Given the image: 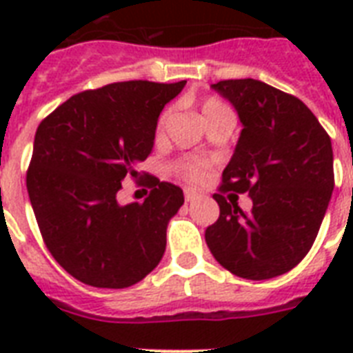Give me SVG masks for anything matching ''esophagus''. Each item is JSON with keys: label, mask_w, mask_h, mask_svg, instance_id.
<instances>
[{"label": "esophagus", "mask_w": 353, "mask_h": 353, "mask_svg": "<svg viewBox=\"0 0 353 353\" xmlns=\"http://www.w3.org/2000/svg\"><path fill=\"white\" fill-rule=\"evenodd\" d=\"M198 198H199L198 190H194V188H185V199H187V203H194Z\"/></svg>", "instance_id": "obj_1"}]
</instances>
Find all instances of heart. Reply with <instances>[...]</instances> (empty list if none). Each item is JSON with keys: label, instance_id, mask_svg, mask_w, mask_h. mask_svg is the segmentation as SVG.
<instances>
[{"label": "heart", "instance_id": "heart-1", "mask_svg": "<svg viewBox=\"0 0 353 353\" xmlns=\"http://www.w3.org/2000/svg\"><path fill=\"white\" fill-rule=\"evenodd\" d=\"M231 112L229 108L223 104V102L216 101V99H209V101L203 102V106H201V115H203V121H209L214 115H220V113H227ZM163 122H165V117L161 119V126H163ZM183 172H185V176L188 179H192V181H201L205 176V166L201 163H187V165L183 166Z\"/></svg>", "mask_w": 353, "mask_h": 353}]
</instances>
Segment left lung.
I'll return each instance as SVG.
<instances>
[{"instance_id":"obj_1","label":"left lung","mask_w":353,"mask_h":353,"mask_svg":"<svg viewBox=\"0 0 353 353\" xmlns=\"http://www.w3.org/2000/svg\"><path fill=\"white\" fill-rule=\"evenodd\" d=\"M231 102L241 132L221 190L249 194L245 214L214 194L220 218L205 231L212 256L232 274L268 280L312 249L334 190L332 141L310 108L254 79L210 85Z\"/></svg>"}]
</instances>
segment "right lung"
<instances>
[{"mask_svg": "<svg viewBox=\"0 0 353 353\" xmlns=\"http://www.w3.org/2000/svg\"><path fill=\"white\" fill-rule=\"evenodd\" d=\"M187 80H130L71 97L36 130L27 190L47 249L93 288L122 290L157 268L166 227L185 203L172 183H154L143 203H119L124 177L154 148L163 108Z\"/></svg>", "mask_w": 353, "mask_h": 353, "instance_id": "1", "label": "right lung"}]
</instances>
